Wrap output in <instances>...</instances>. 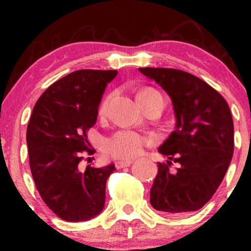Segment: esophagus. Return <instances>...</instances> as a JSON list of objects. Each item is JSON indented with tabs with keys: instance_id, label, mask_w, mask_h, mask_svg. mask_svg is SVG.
Here are the masks:
<instances>
[{
	"instance_id": "34e87169",
	"label": "esophagus",
	"mask_w": 251,
	"mask_h": 251,
	"mask_svg": "<svg viewBox=\"0 0 251 251\" xmlns=\"http://www.w3.org/2000/svg\"><path fill=\"white\" fill-rule=\"evenodd\" d=\"M133 163L131 159L128 160H118L116 163V168L117 169H123V168H127V166L131 165V164Z\"/></svg>"
}]
</instances>
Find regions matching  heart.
Segmentation results:
<instances>
[{"label": "heart", "mask_w": 251, "mask_h": 251, "mask_svg": "<svg viewBox=\"0 0 251 251\" xmlns=\"http://www.w3.org/2000/svg\"><path fill=\"white\" fill-rule=\"evenodd\" d=\"M114 94L108 93L103 97L99 105V116L106 117L108 114L109 107H111L112 99ZM137 99L143 108L145 106L157 101L165 102L164 97L157 89L152 87H145L138 91ZM151 143V139L145 135L138 133V132L131 131V129H120L108 137L105 142V151L107 154L113 158H120V159H127L139 155L144 151V149Z\"/></svg>", "instance_id": "heart-1"}]
</instances>
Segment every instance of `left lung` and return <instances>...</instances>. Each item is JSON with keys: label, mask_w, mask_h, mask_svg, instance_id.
<instances>
[{"label": "left lung", "mask_w": 251, "mask_h": 251, "mask_svg": "<svg viewBox=\"0 0 251 251\" xmlns=\"http://www.w3.org/2000/svg\"><path fill=\"white\" fill-rule=\"evenodd\" d=\"M139 71L165 89L177 119L176 129L158 150L169 160L158 163L151 205L170 216L197 211L214 196L231 162L234 123L229 105L215 88L188 72Z\"/></svg>", "instance_id": "obj_1"}]
</instances>
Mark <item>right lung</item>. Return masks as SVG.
<instances>
[{"label": "right lung", "instance_id": "obj_1", "mask_svg": "<svg viewBox=\"0 0 251 251\" xmlns=\"http://www.w3.org/2000/svg\"><path fill=\"white\" fill-rule=\"evenodd\" d=\"M117 71L80 70L61 77L39 98L27 127L34 183L46 205L63 221L81 222L105 205L106 180L114 164L83 168L87 132L97 123L98 107Z\"/></svg>", "mask_w": 251, "mask_h": 251}]
</instances>
